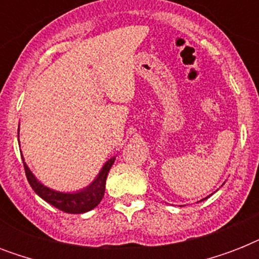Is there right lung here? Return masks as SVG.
<instances>
[{
  "label": "right lung",
  "instance_id": "obj_1",
  "mask_svg": "<svg viewBox=\"0 0 259 259\" xmlns=\"http://www.w3.org/2000/svg\"><path fill=\"white\" fill-rule=\"evenodd\" d=\"M114 161H115V157L110 158L109 161L103 165V168L101 169L97 179L89 187H86L82 191L72 193L58 192V191H54V189L42 185L34 177L33 173L30 172V169L28 168L25 162H24V169H25L26 179H28V183L30 184L32 189L41 199H44L47 203H50L51 205H54V207L59 208L63 212L83 213L90 211V209L95 208L101 203L102 197L105 195L106 179H107L109 170L111 168V165L114 164Z\"/></svg>",
  "mask_w": 259,
  "mask_h": 259
}]
</instances>
